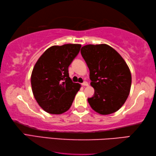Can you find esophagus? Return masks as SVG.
<instances>
[{
  "mask_svg": "<svg viewBox=\"0 0 156 156\" xmlns=\"http://www.w3.org/2000/svg\"><path fill=\"white\" fill-rule=\"evenodd\" d=\"M81 85L83 86H87L88 85V83L87 81H83V82L81 83Z\"/></svg>",
  "mask_w": 156,
  "mask_h": 156,
  "instance_id": "obj_1",
  "label": "esophagus"
}]
</instances>
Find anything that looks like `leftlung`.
<instances>
[{"instance_id":"left-lung-1","label":"left lung","mask_w":156,"mask_h":156,"mask_svg":"<svg viewBox=\"0 0 156 156\" xmlns=\"http://www.w3.org/2000/svg\"><path fill=\"white\" fill-rule=\"evenodd\" d=\"M81 54L90 70L94 95L88 98L91 108L101 115L113 113L129 95L131 75L120 55L106 44L87 45Z\"/></svg>"}]
</instances>
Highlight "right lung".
<instances>
[{"instance_id":"1","label":"right lung","mask_w":156,"mask_h":156,"mask_svg":"<svg viewBox=\"0 0 156 156\" xmlns=\"http://www.w3.org/2000/svg\"><path fill=\"white\" fill-rule=\"evenodd\" d=\"M80 44L54 45L41 56L33 68L31 85L37 103L50 114H61L72 105L81 87L69 76L68 67L80 51Z\"/></svg>"}]
</instances>
